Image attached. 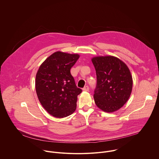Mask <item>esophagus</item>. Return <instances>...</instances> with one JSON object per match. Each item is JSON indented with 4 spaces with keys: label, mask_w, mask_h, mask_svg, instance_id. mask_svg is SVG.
<instances>
[{
    "label": "esophagus",
    "mask_w": 159,
    "mask_h": 159,
    "mask_svg": "<svg viewBox=\"0 0 159 159\" xmlns=\"http://www.w3.org/2000/svg\"><path fill=\"white\" fill-rule=\"evenodd\" d=\"M83 90L84 91H89V87L88 86H86L85 87H84V88L83 89Z\"/></svg>",
    "instance_id": "1"
}]
</instances>
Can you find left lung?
Instances as JSON below:
<instances>
[{
  "label": "left lung",
  "instance_id": "1",
  "mask_svg": "<svg viewBox=\"0 0 159 159\" xmlns=\"http://www.w3.org/2000/svg\"><path fill=\"white\" fill-rule=\"evenodd\" d=\"M97 76L94 99L102 111L114 112L129 99L133 88V78L128 66L112 56H97L91 59Z\"/></svg>",
  "mask_w": 159,
  "mask_h": 159
}]
</instances>
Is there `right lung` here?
Here are the masks:
<instances>
[{
  "instance_id": "1",
  "label": "right lung",
  "mask_w": 159,
  "mask_h": 159,
  "mask_svg": "<svg viewBox=\"0 0 159 159\" xmlns=\"http://www.w3.org/2000/svg\"><path fill=\"white\" fill-rule=\"evenodd\" d=\"M80 55L57 51L40 65L35 80L36 91L44 109L55 118L71 115L76 108L78 96L82 90L76 87L70 73Z\"/></svg>"
}]
</instances>
